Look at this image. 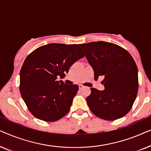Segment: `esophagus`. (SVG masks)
Returning a JSON list of instances; mask_svg holds the SVG:
<instances>
[{"label":"esophagus","mask_w":151,"mask_h":151,"mask_svg":"<svg viewBox=\"0 0 151 151\" xmlns=\"http://www.w3.org/2000/svg\"><path fill=\"white\" fill-rule=\"evenodd\" d=\"M84 88V86L82 85V84H80L79 85V89H82V88Z\"/></svg>","instance_id":"34e87169"}]
</instances>
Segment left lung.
<instances>
[{"label": "left lung", "mask_w": 151, "mask_h": 151, "mask_svg": "<svg viewBox=\"0 0 151 151\" xmlns=\"http://www.w3.org/2000/svg\"><path fill=\"white\" fill-rule=\"evenodd\" d=\"M94 78L104 76V90L91 88L86 102L97 117L115 120L131 110L138 91V70L133 57L127 50L113 43L98 41L80 44Z\"/></svg>", "instance_id": "1"}]
</instances>
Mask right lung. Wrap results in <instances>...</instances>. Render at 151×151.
I'll use <instances>...</instances> for the list:
<instances>
[{
    "instance_id": "obj_1",
    "label": "right lung",
    "mask_w": 151,
    "mask_h": 151,
    "mask_svg": "<svg viewBox=\"0 0 151 151\" xmlns=\"http://www.w3.org/2000/svg\"><path fill=\"white\" fill-rule=\"evenodd\" d=\"M84 56L78 45L51 43L26 58L20 72V91L34 116L55 122L67 114L79 87L57 78L65 77L70 67Z\"/></svg>"
}]
</instances>
